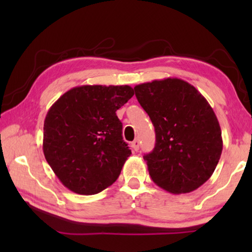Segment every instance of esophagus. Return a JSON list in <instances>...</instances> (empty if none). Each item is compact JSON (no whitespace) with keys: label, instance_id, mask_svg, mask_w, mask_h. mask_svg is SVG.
I'll list each match as a JSON object with an SVG mask.
<instances>
[{"label":"esophagus","instance_id":"esophagus-1","mask_svg":"<svg viewBox=\"0 0 252 252\" xmlns=\"http://www.w3.org/2000/svg\"><path fill=\"white\" fill-rule=\"evenodd\" d=\"M131 147L133 148V150H134V151H138V150H139V148H140V142H139V140H138V139H135L134 141L131 143Z\"/></svg>","mask_w":252,"mask_h":252}]
</instances>
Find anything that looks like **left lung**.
<instances>
[{"label":"left lung","mask_w":252,"mask_h":252,"mask_svg":"<svg viewBox=\"0 0 252 252\" xmlns=\"http://www.w3.org/2000/svg\"><path fill=\"white\" fill-rule=\"evenodd\" d=\"M134 91L156 131L155 149L143 157L152 181L174 194L198 189L222 152L210 104L193 85L177 78L135 85Z\"/></svg>","instance_id":"left-lung-1"}]
</instances>
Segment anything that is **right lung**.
<instances>
[{
    "instance_id": "1",
    "label": "right lung",
    "mask_w": 252,
    "mask_h": 252,
    "mask_svg": "<svg viewBox=\"0 0 252 252\" xmlns=\"http://www.w3.org/2000/svg\"><path fill=\"white\" fill-rule=\"evenodd\" d=\"M133 94L129 85H81L51 106L43 153L67 189L91 195L116 182L131 155L116 112Z\"/></svg>"
}]
</instances>
